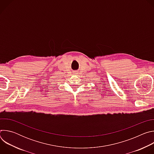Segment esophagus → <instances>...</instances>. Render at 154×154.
<instances>
[{"label":"esophagus","instance_id":"1","mask_svg":"<svg viewBox=\"0 0 154 154\" xmlns=\"http://www.w3.org/2000/svg\"><path fill=\"white\" fill-rule=\"evenodd\" d=\"M73 73H74V74H77L78 72H77V71H74V72H73Z\"/></svg>","mask_w":154,"mask_h":154}]
</instances>
